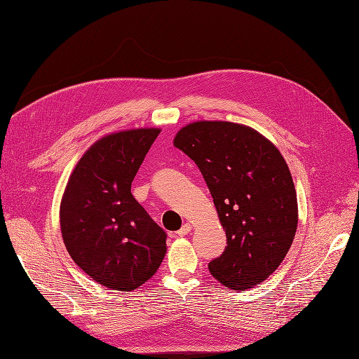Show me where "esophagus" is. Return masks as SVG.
Wrapping results in <instances>:
<instances>
[{
    "label": "esophagus",
    "instance_id": "esophagus-1",
    "mask_svg": "<svg viewBox=\"0 0 359 359\" xmlns=\"http://www.w3.org/2000/svg\"><path fill=\"white\" fill-rule=\"evenodd\" d=\"M190 230H191V226L189 224V222H185V224H184L178 231H175V233H174V236H177V238H182V236H185V234H189V233H190Z\"/></svg>",
    "mask_w": 359,
    "mask_h": 359
}]
</instances>
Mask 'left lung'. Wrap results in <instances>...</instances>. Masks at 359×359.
<instances>
[{
    "label": "left lung",
    "mask_w": 359,
    "mask_h": 359,
    "mask_svg": "<svg viewBox=\"0 0 359 359\" xmlns=\"http://www.w3.org/2000/svg\"><path fill=\"white\" fill-rule=\"evenodd\" d=\"M174 145L202 172L226 230V250L209 262V271L231 290L258 285L279 267L297 230L287 162L263 135L230 121L191 123Z\"/></svg>",
    "instance_id": "1"
}]
</instances>
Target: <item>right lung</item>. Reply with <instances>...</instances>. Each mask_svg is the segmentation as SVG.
Segmentation results:
<instances>
[{
    "label": "right lung",
    "instance_id": "obj_1",
    "mask_svg": "<svg viewBox=\"0 0 359 359\" xmlns=\"http://www.w3.org/2000/svg\"><path fill=\"white\" fill-rule=\"evenodd\" d=\"M158 129L123 130L95 142L69 177L60 230L76 264L101 285L132 291L154 276L166 231L130 193Z\"/></svg>",
    "mask_w": 359,
    "mask_h": 359
}]
</instances>
